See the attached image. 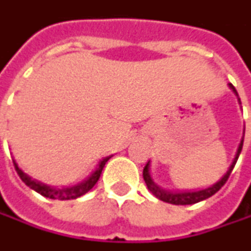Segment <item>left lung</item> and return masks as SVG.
Instances as JSON below:
<instances>
[{"label": "left lung", "instance_id": "left-lung-1", "mask_svg": "<svg viewBox=\"0 0 251 251\" xmlns=\"http://www.w3.org/2000/svg\"><path fill=\"white\" fill-rule=\"evenodd\" d=\"M228 86H230V89H231V91L235 94V97H237V100H238V104H241V102H240V98H238V94H237V91H235L234 86H233L231 83H228ZM243 141H244V130H243V137H241V141H240V144H238V147H237L234 159H233V162H231V165H230L228 171L224 173V176H223L218 182H215V183H214V185H211L209 188L200 189V191H177V192H172V191H169V189H165V188H162L160 185H157V183L153 180V177H151V172H150V160L147 162V165H146V166H144V169H143V177H144V182H146V185H147L149 191H150L156 198H159L160 201L168 202V204L191 205V204H197V202H200V201H204V200H206V198L212 197L215 192H218V191L224 186V183L227 182V179H228L230 173H231V171L234 169L235 162H237V159H238V156H240V153H241Z\"/></svg>", "mask_w": 251, "mask_h": 251}]
</instances>
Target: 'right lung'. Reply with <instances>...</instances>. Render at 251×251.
<instances>
[{
	"mask_svg": "<svg viewBox=\"0 0 251 251\" xmlns=\"http://www.w3.org/2000/svg\"><path fill=\"white\" fill-rule=\"evenodd\" d=\"M110 159L111 156L104 157V159L98 163V166L95 168V171L91 173L85 180L79 182V183L74 185V186H68V188H53V186H49L46 183H42V182L33 179L31 176H28L25 172H23V171L18 168L16 160H13V162H14L16 171L17 173H18V176L21 177V180H23L27 186H30L33 191L39 192L40 195H43V197H46V198H50V200L66 201V200H76L79 197L85 195L88 191H91V189L94 188V185L98 182V179H100V176H101V172H102L105 163H107Z\"/></svg>",
	"mask_w": 251,
	"mask_h": 251,
	"instance_id": "add662e5",
	"label": "right lung"
}]
</instances>
